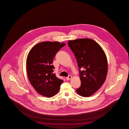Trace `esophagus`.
Returning a JSON list of instances; mask_svg holds the SVG:
<instances>
[{
  "instance_id": "1",
  "label": "esophagus",
  "mask_w": 129,
  "mask_h": 129,
  "mask_svg": "<svg viewBox=\"0 0 129 129\" xmlns=\"http://www.w3.org/2000/svg\"><path fill=\"white\" fill-rule=\"evenodd\" d=\"M66 79H67V80H70V79H72V76L71 75H69L67 77H66Z\"/></svg>"
}]
</instances>
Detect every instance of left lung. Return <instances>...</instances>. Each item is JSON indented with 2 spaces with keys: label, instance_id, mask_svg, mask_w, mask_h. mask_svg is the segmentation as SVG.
Listing matches in <instances>:
<instances>
[{
  "label": "left lung",
  "instance_id": "left-lung-1",
  "mask_svg": "<svg viewBox=\"0 0 129 129\" xmlns=\"http://www.w3.org/2000/svg\"><path fill=\"white\" fill-rule=\"evenodd\" d=\"M78 65L81 83L76 91L81 96H92L104 83L107 75V58L99 44L91 39L68 42Z\"/></svg>",
  "mask_w": 129,
  "mask_h": 129
}]
</instances>
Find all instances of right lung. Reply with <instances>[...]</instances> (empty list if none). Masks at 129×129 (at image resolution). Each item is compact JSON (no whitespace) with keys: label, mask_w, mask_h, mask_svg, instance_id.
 Listing matches in <instances>:
<instances>
[{"label":"right lung","mask_w":129,"mask_h":129,"mask_svg":"<svg viewBox=\"0 0 129 129\" xmlns=\"http://www.w3.org/2000/svg\"><path fill=\"white\" fill-rule=\"evenodd\" d=\"M65 45L57 42H42L34 46L29 52L26 62L29 80L35 90L42 96H55L63 83L53 74L52 63L57 52Z\"/></svg>","instance_id":"1"}]
</instances>
